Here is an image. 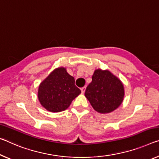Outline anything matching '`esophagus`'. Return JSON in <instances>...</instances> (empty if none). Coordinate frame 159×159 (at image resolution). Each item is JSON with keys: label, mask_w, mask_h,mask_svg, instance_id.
Returning a JSON list of instances; mask_svg holds the SVG:
<instances>
[{"label": "esophagus", "mask_w": 159, "mask_h": 159, "mask_svg": "<svg viewBox=\"0 0 159 159\" xmlns=\"http://www.w3.org/2000/svg\"><path fill=\"white\" fill-rule=\"evenodd\" d=\"M80 90H81V93H85V86L81 88V89H80Z\"/></svg>", "instance_id": "obj_1"}]
</instances>
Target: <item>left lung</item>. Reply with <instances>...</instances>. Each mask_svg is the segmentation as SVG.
Returning <instances> with one entry per match:
<instances>
[{"mask_svg": "<svg viewBox=\"0 0 159 159\" xmlns=\"http://www.w3.org/2000/svg\"><path fill=\"white\" fill-rule=\"evenodd\" d=\"M124 86L109 70L97 69L88 85L85 96L95 110L100 113L114 111L122 102Z\"/></svg>", "mask_w": 159, "mask_h": 159, "instance_id": "1", "label": "left lung"}]
</instances>
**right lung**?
Wrapping results in <instances>:
<instances>
[{"label":"right lung","mask_w":159,"mask_h":159,"mask_svg":"<svg viewBox=\"0 0 159 159\" xmlns=\"http://www.w3.org/2000/svg\"><path fill=\"white\" fill-rule=\"evenodd\" d=\"M75 86L74 78L61 67L55 69L41 83L38 90V98L41 105L48 111H64L72 100L80 93Z\"/></svg>","instance_id":"1"}]
</instances>
